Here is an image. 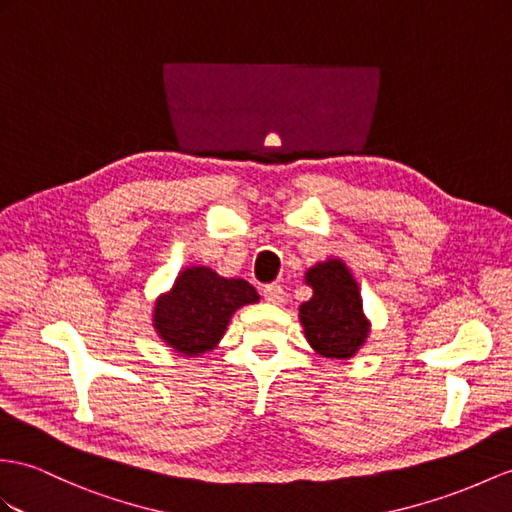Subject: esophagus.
Wrapping results in <instances>:
<instances>
[{
  "label": "esophagus",
  "instance_id": "34e87169",
  "mask_svg": "<svg viewBox=\"0 0 512 512\" xmlns=\"http://www.w3.org/2000/svg\"><path fill=\"white\" fill-rule=\"evenodd\" d=\"M263 295L269 304H282L284 302V289L280 284H267L263 289Z\"/></svg>",
  "mask_w": 512,
  "mask_h": 512
}]
</instances>
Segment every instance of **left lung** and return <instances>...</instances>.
Wrapping results in <instances>:
<instances>
[{
	"label": "left lung",
	"mask_w": 512,
	"mask_h": 512,
	"mask_svg": "<svg viewBox=\"0 0 512 512\" xmlns=\"http://www.w3.org/2000/svg\"><path fill=\"white\" fill-rule=\"evenodd\" d=\"M313 297L299 306L308 343L326 358H350L365 343L369 323L358 284L341 260H328L306 273Z\"/></svg>",
	"instance_id": "left-lung-1"
}]
</instances>
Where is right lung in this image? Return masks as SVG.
Instances as JSON below:
<instances>
[{
    "instance_id": "1",
    "label": "right lung",
    "mask_w": 512,
    "mask_h": 512,
    "mask_svg": "<svg viewBox=\"0 0 512 512\" xmlns=\"http://www.w3.org/2000/svg\"><path fill=\"white\" fill-rule=\"evenodd\" d=\"M258 302L245 280H226L208 267L182 271L169 295L160 297L154 326L162 341L184 356H199L219 343L236 308Z\"/></svg>"
}]
</instances>
